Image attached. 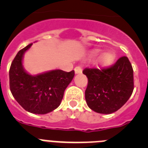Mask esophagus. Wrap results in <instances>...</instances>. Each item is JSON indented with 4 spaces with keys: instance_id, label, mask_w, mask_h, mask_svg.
Returning <instances> with one entry per match:
<instances>
[{
    "instance_id": "1",
    "label": "esophagus",
    "mask_w": 148,
    "mask_h": 148,
    "mask_svg": "<svg viewBox=\"0 0 148 148\" xmlns=\"http://www.w3.org/2000/svg\"><path fill=\"white\" fill-rule=\"evenodd\" d=\"M74 70H75V74H80L82 73V68L81 66H76V67H75Z\"/></svg>"
}]
</instances>
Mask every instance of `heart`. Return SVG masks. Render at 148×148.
Segmentation results:
<instances>
[{
	"instance_id": "b5f03b06",
	"label": "heart",
	"mask_w": 148,
	"mask_h": 148,
	"mask_svg": "<svg viewBox=\"0 0 148 148\" xmlns=\"http://www.w3.org/2000/svg\"><path fill=\"white\" fill-rule=\"evenodd\" d=\"M99 50H95L92 53V56H95L99 53ZM116 56L112 53H106L100 56L99 59V64L101 66H108L114 61Z\"/></svg>"
}]
</instances>
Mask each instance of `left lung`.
I'll use <instances>...</instances> for the list:
<instances>
[{"mask_svg":"<svg viewBox=\"0 0 148 148\" xmlns=\"http://www.w3.org/2000/svg\"><path fill=\"white\" fill-rule=\"evenodd\" d=\"M83 73L88 78L86 102L96 113H114L127 101L133 93V70L126 56L120 58L110 67L85 68Z\"/></svg>","mask_w":148,"mask_h":148,"instance_id":"1","label":"left lung"}]
</instances>
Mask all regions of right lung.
<instances>
[{
    "instance_id": "1",
    "label": "right lung",
    "mask_w": 148,
    "mask_h": 148,
    "mask_svg": "<svg viewBox=\"0 0 148 148\" xmlns=\"http://www.w3.org/2000/svg\"><path fill=\"white\" fill-rule=\"evenodd\" d=\"M32 44L21 49L10 69V87L13 97L25 110L35 114L50 113L61 104L64 92L75 73L54 70L32 75L23 68L24 53Z\"/></svg>"
}]
</instances>
